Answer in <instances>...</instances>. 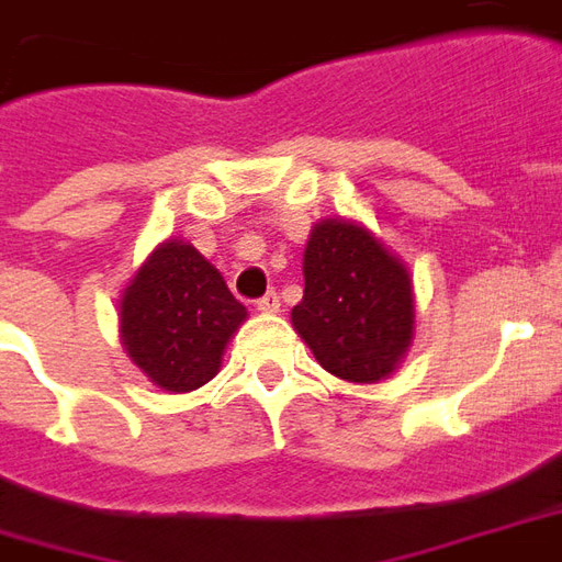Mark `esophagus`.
<instances>
[{"label":"esophagus","instance_id":"1","mask_svg":"<svg viewBox=\"0 0 562 562\" xmlns=\"http://www.w3.org/2000/svg\"><path fill=\"white\" fill-rule=\"evenodd\" d=\"M257 308L262 312V315H278V308H281V300H278V293L274 290H269L262 300H257Z\"/></svg>","mask_w":562,"mask_h":562}]
</instances>
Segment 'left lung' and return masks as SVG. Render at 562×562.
Wrapping results in <instances>:
<instances>
[{
  "mask_svg": "<svg viewBox=\"0 0 562 562\" xmlns=\"http://www.w3.org/2000/svg\"><path fill=\"white\" fill-rule=\"evenodd\" d=\"M303 303L290 321L315 361L355 385H376L401 367L416 336L413 274L358 220H318L303 254Z\"/></svg>",
  "mask_w": 562,
  "mask_h": 562,
  "instance_id": "8db88e82",
  "label": "left lung"
}]
</instances>
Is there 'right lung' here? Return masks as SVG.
I'll return each mask as SVG.
<instances>
[{"label":"right lung","instance_id":"right-lung-1","mask_svg":"<svg viewBox=\"0 0 562 562\" xmlns=\"http://www.w3.org/2000/svg\"><path fill=\"white\" fill-rule=\"evenodd\" d=\"M247 321L211 259L183 238L161 241L119 300V336L156 389L186 394L220 373L223 351Z\"/></svg>","mask_w":562,"mask_h":562}]
</instances>
